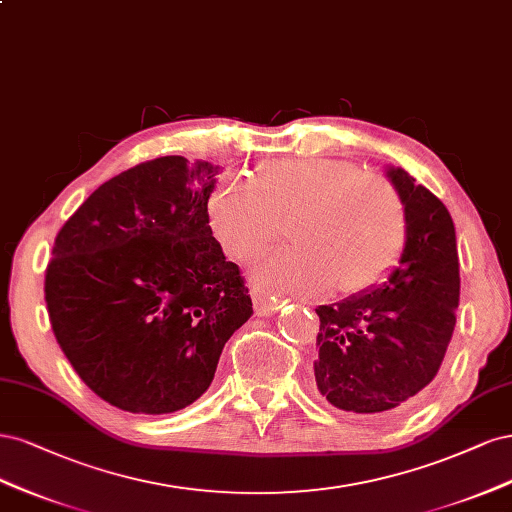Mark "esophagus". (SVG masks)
<instances>
[{
	"label": "esophagus",
	"instance_id": "34e87169",
	"mask_svg": "<svg viewBox=\"0 0 512 512\" xmlns=\"http://www.w3.org/2000/svg\"><path fill=\"white\" fill-rule=\"evenodd\" d=\"M251 298H253L255 312L259 317H270L280 308V302L274 298V295L263 291L261 287H251Z\"/></svg>",
	"mask_w": 512,
	"mask_h": 512
}]
</instances>
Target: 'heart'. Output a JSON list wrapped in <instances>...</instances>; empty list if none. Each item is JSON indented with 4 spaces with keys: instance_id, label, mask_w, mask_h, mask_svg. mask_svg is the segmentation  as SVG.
Returning a JSON list of instances; mask_svg holds the SVG:
<instances>
[{
    "instance_id": "heart-1",
    "label": "heart",
    "mask_w": 512,
    "mask_h": 512,
    "mask_svg": "<svg viewBox=\"0 0 512 512\" xmlns=\"http://www.w3.org/2000/svg\"><path fill=\"white\" fill-rule=\"evenodd\" d=\"M206 212L214 238L236 259L259 253L287 221L295 244L255 270L261 287L278 293H321L334 283L342 293L364 291L395 266L406 240L398 191L334 157L268 163L253 185L223 178Z\"/></svg>"
}]
</instances>
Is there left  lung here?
<instances>
[{"instance_id": "left-lung-1", "label": "left lung", "mask_w": 512, "mask_h": 512, "mask_svg": "<svg viewBox=\"0 0 512 512\" xmlns=\"http://www.w3.org/2000/svg\"><path fill=\"white\" fill-rule=\"evenodd\" d=\"M406 214V240L383 283L319 306L315 385L329 404L368 417L406 410L434 381L455 329V225L438 197L387 166Z\"/></svg>"}]
</instances>
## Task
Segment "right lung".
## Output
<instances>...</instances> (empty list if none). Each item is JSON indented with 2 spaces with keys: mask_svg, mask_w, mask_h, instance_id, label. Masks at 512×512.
I'll return each instance as SVG.
<instances>
[{
  "mask_svg": "<svg viewBox=\"0 0 512 512\" xmlns=\"http://www.w3.org/2000/svg\"><path fill=\"white\" fill-rule=\"evenodd\" d=\"M219 166L170 155L95 189L59 229L44 295L85 385L136 415H168L210 387L253 315L249 287L208 225Z\"/></svg>",
  "mask_w": 512,
  "mask_h": 512,
  "instance_id": "obj_1",
  "label": "right lung"
}]
</instances>
